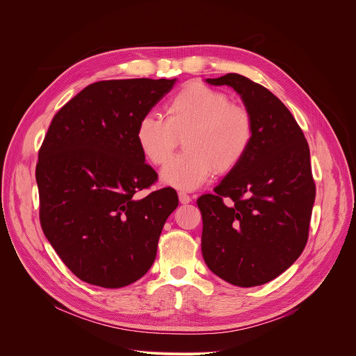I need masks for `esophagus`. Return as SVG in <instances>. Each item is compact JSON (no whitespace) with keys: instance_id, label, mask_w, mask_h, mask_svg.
Returning <instances> with one entry per match:
<instances>
[{"instance_id":"esophagus-1","label":"esophagus","mask_w":356,"mask_h":356,"mask_svg":"<svg viewBox=\"0 0 356 356\" xmlns=\"http://www.w3.org/2000/svg\"><path fill=\"white\" fill-rule=\"evenodd\" d=\"M179 200H180L181 204H188V202L191 201V197L184 191H179Z\"/></svg>"}]
</instances>
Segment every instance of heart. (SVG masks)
<instances>
[{
  "label": "heart",
  "mask_w": 356,
  "mask_h": 356,
  "mask_svg": "<svg viewBox=\"0 0 356 356\" xmlns=\"http://www.w3.org/2000/svg\"><path fill=\"white\" fill-rule=\"evenodd\" d=\"M253 117L229 95L204 84L191 83L175 94L166 106V120L145 114L136 127V142L143 156L161 166L169 161L183 138L186 150L162 170L163 183L195 190L214 173L231 172L250 147Z\"/></svg>",
  "instance_id": "1"
}]
</instances>
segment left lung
<instances>
[{
	"label": "left lung",
	"mask_w": 356,
	"mask_h": 356,
	"mask_svg": "<svg viewBox=\"0 0 356 356\" xmlns=\"http://www.w3.org/2000/svg\"><path fill=\"white\" fill-rule=\"evenodd\" d=\"M206 81L241 95L255 132L239 165L213 194L197 200L202 258L231 284L261 286L289 269L307 243L316 198L309 143L287 107L264 86L236 73Z\"/></svg>",
	"instance_id": "8db88e82"
}]
</instances>
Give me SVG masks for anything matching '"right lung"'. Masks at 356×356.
Here are the masks:
<instances>
[{
    "instance_id": "right-lung-1",
    "label": "right lung",
    "mask_w": 356,
    "mask_h": 356,
    "mask_svg": "<svg viewBox=\"0 0 356 356\" xmlns=\"http://www.w3.org/2000/svg\"><path fill=\"white\" fill-rule=\"evenodd\" d=\"M175 81L92 83L58 111L44 135L35 172L40 225L63 264L86 283L124 287L155 262L179 198L172 187L135 197L158 180L145 163L136 127Z\"/></svg>"
}]
</instances>
